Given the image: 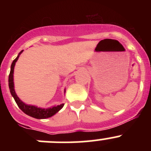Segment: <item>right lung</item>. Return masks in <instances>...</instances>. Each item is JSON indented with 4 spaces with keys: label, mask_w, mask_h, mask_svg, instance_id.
I'll return each instance as SVG.
<instances>
[{
    "label": "right lung",
    "mask_w": 151,
    "mask_h": 151,
    "mask_svg": "<svg viewBox=\"0 0 151 151\" xmlns=\"http://www.w3.org/2000/svg\"><path fill=\"white\" fill-rule=\"evenodd\" d=\"M22 52V51L19 54L17 57L13 61L11 64V67H10V75H9V79H8V82H9V88H10V93H11L12 96L13 97L14 100H15L17 104L23 113H25L27 115L30 116L32 117H34L35 119H46L49 118V117L54 116L55 113L60 110L64 106V104L57 105V106H54L51 108H48V109H41V108H38L37 106H29V105L25 104L23 102L19 100L18 97H17V94H16L15 91H14V85H13V69H14V66H15L16 62L18 60L19 54Z\"/></svg>",
    "instance_id": "1"
}]
</instances>
